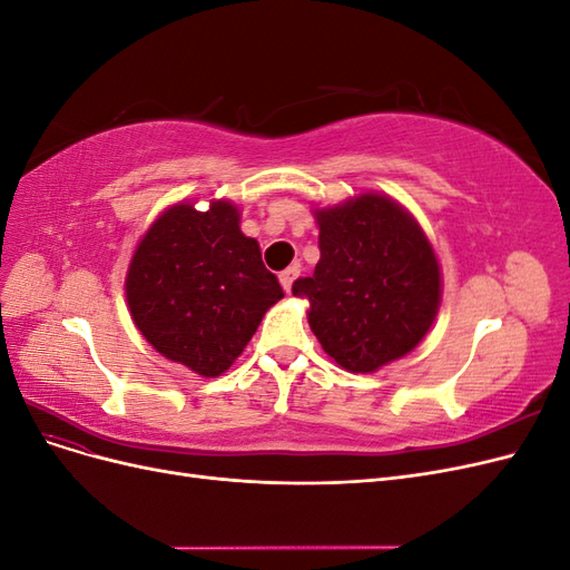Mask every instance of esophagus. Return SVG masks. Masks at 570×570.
<instances>
[{"label":"esophagus","mask_w":570,"mask_h":570,"mask_svg":"<svg viewBox=\"0 0 570 570\" xmlns=\"http://www.w3.org/2000/svg\"><path fill=\"white\" fill-rule=\"evenodd\" d=\"M297 275H299V266H297V264H295V266H289V268H285V271L281 273V285H283V289H285V292H292V285H295Z\"/></svg>","instance_id":"34e87169"}]
</instances>
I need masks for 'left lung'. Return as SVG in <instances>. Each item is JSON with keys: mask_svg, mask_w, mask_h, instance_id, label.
<instances>
[{"mask_svg": "<svg viewBox=\"0 0 570 570\" xmlns=\"http://www.w3.org/2000/svg\"><path fill=\"white\" fill-rule=\"evenodd\" d=\"M321 258L292 295L308 299L323 352L350 373L402 358L433 325L442 275L433 245L404 206L366 193L316 209Z\"/></svg>", "mask_w": 570, "mask_h": 570, "instance_id": "left-lung-1", "label": "left lung"}]
</instances>
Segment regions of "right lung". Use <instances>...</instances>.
<instances>
[{"label": "right lung", "instance_id": "right-lung-1", "mask_svg": "<svg viewBox=\"0 0 570 570\" xmlns=\"http://www.w3.org/2000/svg\"><path fill=\"white\" fill-rule=\"evenodd\" d=\"M126 299L137 331L161 356L204 377L226 373L268 308L283 299L237 206L206 212L180 202L151 223L135 247Z\"/></svg>", "mask_w": 570, "mask_h": 570}]
</instances>
